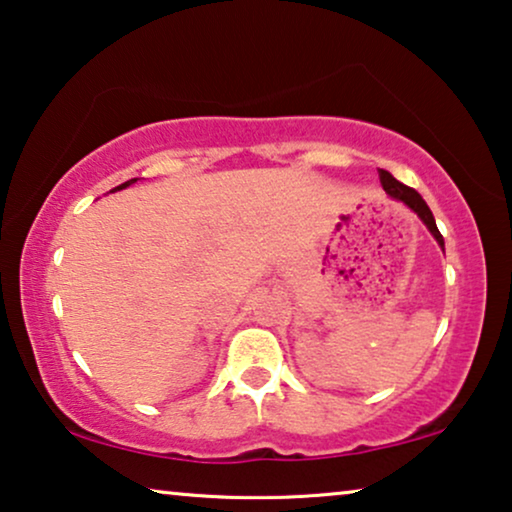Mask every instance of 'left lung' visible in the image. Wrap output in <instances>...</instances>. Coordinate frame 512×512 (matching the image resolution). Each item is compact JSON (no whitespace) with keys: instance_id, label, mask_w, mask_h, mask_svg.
<instances>
[{"instance_id":"obj_1","label":"left lung","mask_w":512,"mask_h":512,"mask_svg":"<svg viewBox=\"0 0 512 512\" xmlns=\"http://www.w3.org/2000/svg\"><path fill=\"white\" fill-rule=\"evenodd\" d=\"M380 183H383V190L390 194L392 199H397V201H403V204H406L410 211L413 213H417V218H420L424 225H427V229L431 232V236H434V239L438 241V246H445L443 243V236H441V232H438V227H436V220H434V213L429 211V206H427V201H424L420 194H417L413 187H408V185H403V183H399L397 178H394L390 171H385V169H380Z\"/></svg>"}]
</instances>
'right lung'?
I'll use <instances>...</instances> for the list:
<instances>
[{
	"mask_svg": "<svg viewBox=\"0 0 512 512\" xmlns=\"http://www.w3.org/2000/svg\"><path fill=\"white\" fill-rule=\"evenodd\" d=\"M132 183H136V178H132V181H127V183H122V185H118V187H113V190H122V187H129ZM111 190V192H113Z\"/></svg>",
	"mask_w": 512,
	"mask_h": 512,
	"instance_id": "obj_1",
	"label": "right lung"
}]
</instances>
